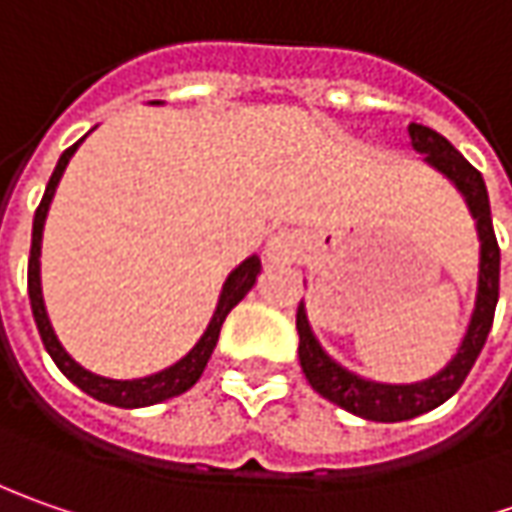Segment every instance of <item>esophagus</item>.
I'll return each mask as SVG.
<instances>
[{
	"label": "esophagus",
	"mask_w": 512,
	"mask_h": 512,
	"mask_svg": "<svg viewBox=\"0 0 512 512\" xmlns=\"http://www.w3.org/2000/svg\"><path fill=\"white\" fill-rule=\"evenodd\" d=\"M300 255H303V240L294 232H277L266 243V257L272 263H294V260H300Z\"/></svg>",
	"instance_id": "esophagus-1"
}]
</instances>
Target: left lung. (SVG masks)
Listing matches in <instances>:
<instances>
[{
  "label": "left lung",
  "instance_id": "left-lung-1",
  "mask_svg": "<svg viewBox=\"0 0 512 512\" xmlns=\"http://www.w3.org/2000/svg\"><path fill=\"white\" fill-rule=\"evenodd\" d=\"M408 135H411V147L419 155H425V164L442 172L450 184L456 186V192L465 198L467 212L476 221V235H479V280H476V300H473V314H470L465 337L448 365L422 382H402V385L365 379L340 365L314 337L306 306L303 303L297 306V334H300L297 354H300V368L309 379V385L320 397L340 405L348 414L371 419V422L414 419L448 402L462 388L473 362L482 354L490 326H493V311L499 303V243L493 232L482 172L470 167L465 155H459L448 138L431 127L408 124Z\"/></svg>",
  "mask_w": 512,
  "mask_h": 512
}]
</instances>
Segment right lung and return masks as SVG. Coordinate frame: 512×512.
Returning a JSON list of instances; mask_svg holds the SVG:
<instances>
[{
    "label": "right lung",
    "mask_w": 512,
    "mask_h": 512,
    "mask_svg": "<svg viewBox=\"0 0 512 512\" xmlns=\"http://www.w3.org/2000/svg\"><path fill=\"white\" fill-rule=\"evenodd\" d=\"M152 104H161V101H152ZM87 138V135H84ZM81 138V141H84ZM81 141H76L70 150L62 152L59 164L53 169L50 181H47L45 198L39 203L36 215H33V238H30V260H27V294H30V309H33V320H36V328L42 334V343H45L47 354L53 357V362L59 365L64 377L70 379L73 385H79L84 394H90L98 402H107V405H115V408H147V405H158L164 399L178 397L189 391L198 379H201L206 362L212 357L215 345H218V337H221V326L226 320V314L238 306L240 300L252 291L255 286L257 274H260V257L252 255L246 257L240 266H235L226 283H223L221 297H218V306H215V314L209 320V326L201 334V340L192 345V351L184 354L175 365H169L158 374H150V377H138V379H110V377H98L93 371H87L84 365L73 360L64 345L59 343L56 331L50 326V317H47L45 309V297H42V232H45L47 212H50V203H53V195H56V186L62 181L64 169L70 164L73 152L79 150Z\"/></svg>",
    "instance_id": "add662e5"
}]
</instances>
